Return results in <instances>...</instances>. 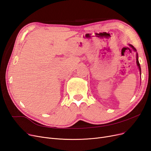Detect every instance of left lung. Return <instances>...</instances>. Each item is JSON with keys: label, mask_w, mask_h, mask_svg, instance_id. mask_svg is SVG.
Masks as SVG:
<instances>
[{"label": "left lung", "mask_w": 151, "mask_h": 151, "mask_svg": "<svg viewBox=\"0 0 151 151\" xmlns=\"http://www.w3.org/2000/svg\"><path fill=\"white\" fill-rule=\"evenodd\" d=\"M128 45H129V46L130 47H132V49H133L134 51L136 52V49L133 47V45H132V44H128ZM136 64H137V67H138V69H139V72H140V75H141V70L140 64H139V60H138V54H137V52H136Z\"/></svg>", "instance_id": "1"}]
</instances>
